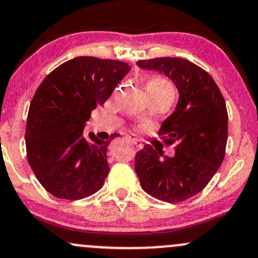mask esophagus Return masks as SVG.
<instances>
[{"label":"esophagus","mask_w":258,"mask_h":258,"mask_svg":"<svg viewBox=\"0 0 258 258\" xmlns=\"http://www.w3.org/2000/svg\"><path fill=\"white\" fill-rule=\"evenodd\" d=\"M128 140L131 141L132 143H134L135 146H136V147H138V148H142V146H143V143L141 142L140 140H138V138H135V137H131V136H128Z\"/></svg>","instance_id":"34e87169"}]
</instances>
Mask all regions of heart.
I'll list each match as a JSON object with an SVG mask.
<instances>
[{
    "label": "heart",
    "mask_w": 258,
    "mask_h": 258,
    "mask_svg": "<svg viewBox=\"0 0 258 258\" xmlns=\"http://www.w3.org/2000/svg\"><path fill=\"white\" fill-rule=\"evenodd\" d=\"M147 90H169L173 91L172 85L162 78H153L147 83Z\"/></svg>",
    "instance_id": "b5f03b06"
}]
</instances>
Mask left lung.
<instances>
[{
    "mask_svg": "<svg viewBox=\"0 0 258 258\" xmlns=\"http://www.w3.org/2000/svg\"><path fill=\"white\" fill-rule=\"evenodd\" d=\"M141 69L158 70L178 89L179 100L159 134L168 143L178 142L173 157L150 145L136 153L135 169L143 190L167 203L194 197L208 185L225 157L227 110L213 78L191 61L181 58L138 60Z\"/></svg>",
    "mask_w": 258,
    "mask_h": 258,
    "instance_id": "left-lung-1",
    "label": "left lung"
}]
</instances>
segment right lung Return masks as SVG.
<instances>
[{"label":"right lung","mask_w":258,"mask_h":258,"mask_svg":"<svg viewBox=\"0 0 258 258\" xmlns=\"http://www.w3.org/2000/svg\"><path fill=\"white\" fill-rule=\"evenodd\" d=\"M130 69L123 61L78 56L55 68L37 89L27 117V158L51 195L78 200L102 188L110 141L94 134L89 140L84 127Z\"/></svg>","instance_id":"right-lung-1"}]
</instances>
